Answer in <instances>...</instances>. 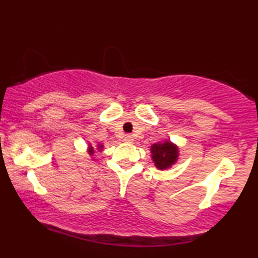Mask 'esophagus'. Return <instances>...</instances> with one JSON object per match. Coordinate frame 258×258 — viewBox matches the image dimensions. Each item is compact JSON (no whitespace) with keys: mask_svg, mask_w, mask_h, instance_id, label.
I'll list each match as a JSON object with an SVG mask.
<instances>
[{"mask_svg":"<svg viewBox=\"0 0 258 258\" xmlns=\"http://www.w3.org/2000/svg\"><path fill=\"white\" fill-rule=\"evenodd\" d=\"M123 140L125 141V143H128V144H133V141H134V137L131 136V135H125Z\"/></svg>","mask_w":258,"mask_h":258,"instance_id":"esophagus-1","label":"esophagus"}]
</instances>
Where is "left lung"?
I'll return each mask as SVG.
<instances>
[{"instance_id":"8db88e82","label":"left lung","mask_w":258,"mask_h":258,"mask_svg":"<svg viewBox=\"0 0 258 258\" xmlns=\"http://www.w3.org/2000/svg\"><path fill=\"white\" fill-rule=\"evenodd\" d=\"M151 159L159 170L169 169L179 159V148L170 140L164 139L150 147Z\"/></svg>"}]
</instances>
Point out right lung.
I'll return each instance as SVG.
<instances>
[{
    "label": "right lung",
    "instance_id": "obj_1",
    "mask_svg": "<svg viewBox=\"0 0 258 258\" xmlns=\"http://www.w3.org/2000/svg\"><path fill=\"white\" fill-rule=\"evenodd\" d=\"M96 149H97L98 151H102L103 145H102V144H98L96 148H94V147H93L92 145H90V144L88 145V154L90 155V156H93V155H94V152H96Z\"/></svg>",
    "mask_w": 258,
    "mask_h": 258
}]
</instances>
